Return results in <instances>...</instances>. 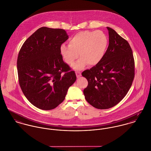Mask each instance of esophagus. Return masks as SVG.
Listing matches in <instances>:
<instances>
[{
    "label": "esophagus",
    "instance_id": "34e87169",
    "mask_svg": "<svg viewBox=\"0 0 151 151\" xmlns=\"http://www.w3.org/2000/svg\"><path fill=\"white\" fill-rule=\"evenodd\" d=\"M76 75L77 78H79L80 76H81V72H79V71H76Z\"/></svg>",
    "mask_w": 151,
    "mask_h": 151
}]
</instances>
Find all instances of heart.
Masks as SVG:
<instances>
[{"label": "heart", "instance_id": "obj_1", "mask_svg": "<svg viewBox=\"0 0 151 151\" xmlns=\"http://www.w3.org/2000/svg\"><path fill=\"white\" fill-rule=\"evenodd\" d=\"M108 45V39L101 31H81L75 35L69 40V45L63 44L60 52L65 62L72 65L78 58H81L73 65V68L79 70L87 64H98L105 55Z\"/></svg>", "mask_w": 151, "mask_h": 151}]
</instances>
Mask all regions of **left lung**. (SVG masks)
I'll use <instances>...</instances> for the list:
<instances>
[{
	"instance_id": "1",
	"label": "left lung",
	"mask_w": 151,
	"mask_h": 151,
	"mask_svg": "<svg viewBox=\"0 0 151 151\" xmlns=\"http://www.w3.org/2000/svg\"><path fill=\"white\" fill-rule=\"evenodd\" d=\"M109 46L96 66L82 72L88 81L83 94L86 101L100 109L112 108L127 94L134 78L133 51L127 40L109 27Z\"/></svg>"
}]
</instances>
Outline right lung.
Listing matches in <instances>:
<instances>
[{
	"label": "right lung",
	"instance_id": "right-lung-1",
	"mask_svg": "<svg viewBox=\"0 0 151 151\" xmlns=\"http://www.w3.org/2000/svg\"><path fill=\"white\" fill-rule=\"evenodd\" d=\"M69 37L62 29L42 27L22 46L17 58L19 83L35 106L43 110L56 108L64 100L76 80L73 70L64 63L60 47Z\"/></svg>",
	"mask_w": 151,
	"mask_h": 151
}]
</instances>
